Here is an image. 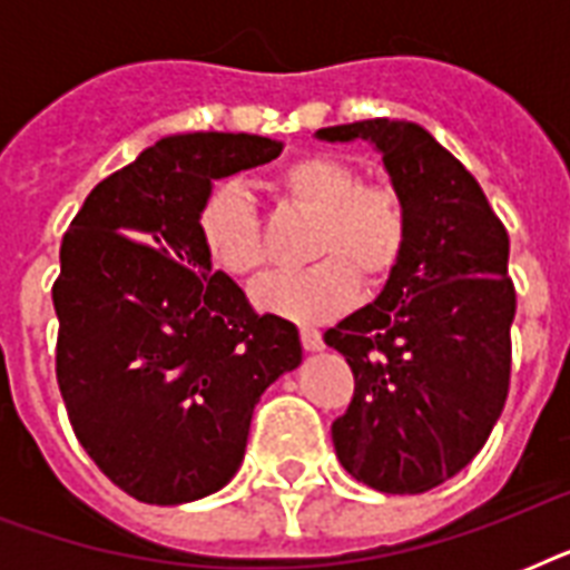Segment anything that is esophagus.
Here are the masks:
<instances>
[{
    "label": "esophagus",
    "instance_id": "esophagus-1",
    "mask_svg": "<svg viewBox=\"0 0 570 570\" xmlns=\"http://www.w3.org/2000/svg\"><path fill=\"white\" fill-rule=\"evenodd\" d=\"M302 346L307 348V352H320L325 343H322V334L316 328H302Z\"/></svg>",
    "mask_w": 570,
    "mask_h": 570
}]
</instances>
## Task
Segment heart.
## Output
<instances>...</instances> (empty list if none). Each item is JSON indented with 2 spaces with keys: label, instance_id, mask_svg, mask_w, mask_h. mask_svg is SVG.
<instances>
[{
  "label": "heart",
  "instance_id": "heart-1",
  "mask_svg": "<svg viewBox=\"0 0 570 570\" xmlns=\"http://www.w3.org/2000/svg\"><path fill=\"white\" fill-rule=\"evenodd\" d=\"M275 191L316 222L304 272L272 275L254 289L263 311L295 322H322L346 311L361 281L379 289L396 275L407 250V206L390 183H364L355 165L307 154L275 174ZM197 242L213 268L230 277H257L268 263L266 236L248 191L222 183L195 213Z\"/></svg>",
  "mask_w": 570,
  "mask_h": 570
}]
</instances>
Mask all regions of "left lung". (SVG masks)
Segmentation results:
<instances>
[{"label":"left lung","instance_id":"1","mask_svg":"<svg viewBox=\"0 0 570 570\" xmlns=\"http://www.w3.org/2000/svg\"><path fill=\"white\" fill-rule=\"evenodd\" d=\"M370 138L407 206V250L375 304L325 343L355 393L331 425L340 464L384 494H423L485 446L512 379L514 284L509 233L455 156L407 120H355L316 132Z\"/></svg>","mask_w":570,"mask_h":570}]
</instances>
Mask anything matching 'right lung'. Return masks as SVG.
<instances>
[{
    "label": "right lung",
    "mask_w": 570,
    "mask_h": 570,
    "mask_svg": "<svg viewBox=\"0 0 570 570\" xmlns=\"http://www.w3.org/2000/svg\"><path fill=\"white\" fill-rule=\"evenodd\" d=\"M277 154L248 132L163 138L97 183L61 239L58 390L94 464L141 503L227 485L263 390L302 364L293 322L259 316L195 230L213 180Z\"/></svg>",
    "instance_id": "right-lung-1"
}]
</instances>
